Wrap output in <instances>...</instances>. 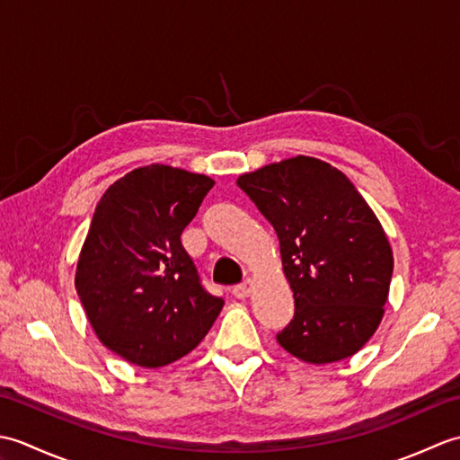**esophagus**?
<instances>
[{"label":"esophagus","instance_id":"34e87169","mask_svg":"<svg viewBox=\"0 0 460 460\" xmlns=\"http://www.w3.org/2000/svg\"><path fill=\"white\" fill-rule=\"evenodd\" d=\"M251 290H252V280L247 279V280H243L241 285L233 288V295H235L237 298H247L251 295Z\"/></svg>","mask_w":460,"mask_h":460}]
</instances>
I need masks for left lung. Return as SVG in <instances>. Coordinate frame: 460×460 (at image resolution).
<instances>
[{
    "instance_id": "obj_1",
    "label": "left lung",
    "mask_w": 460,
    "mask_h": 460,
    "mask_svg": "<svg viewBox=\"0 0 460 460\" xmlns=\"http://www.w3.org/2000/svg\"><path fill=\"white\" fill-rule=\"evenodd\" d=\"M237 185L275 227L295 318L277 336L290 356H354L385 312L394 251L374 209L328 162L296 155L243 173Z\"/></svg>"
}]
</instances>
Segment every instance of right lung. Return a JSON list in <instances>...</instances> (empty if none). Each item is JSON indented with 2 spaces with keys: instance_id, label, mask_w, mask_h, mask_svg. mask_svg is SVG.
Segmentation results:
<instances>
[{
  "instance_id": "1",
  "label": "right lung",
  "mask_w": 460,
  "mask_h": 460,
  "mask_svg": "<svg viewBox=\"0 0 460 460\" xmlns=\"http://www.w3.org/2000/svg\"><path fill=\"white\" fill-rule=\"evenodd\" d=\"M213 185L209 175L152 164L114 181L96 205L75 287L96 338L134 366L188 356L223 308L180 239Z\"/></svg>"
}]
</instances>
